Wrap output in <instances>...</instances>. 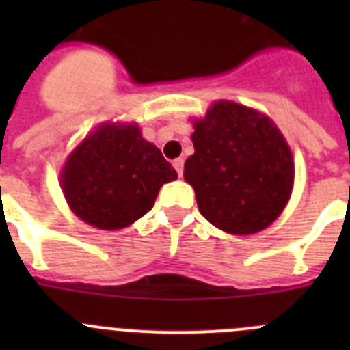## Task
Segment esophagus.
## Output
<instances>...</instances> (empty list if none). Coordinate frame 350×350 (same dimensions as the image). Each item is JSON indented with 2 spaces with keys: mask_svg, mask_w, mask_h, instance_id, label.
Returning a JSON list of instances; mask_svg holds the SVG:
<instances>
[{
  "mask_svg": "<svg viewBox=\"0 0 350 350\" xmlns=\"http://www.w3.org/2000/svg\"><path fill=\"white\" fill-rule=\"evenodd\" d=\"M173 166L177 170L178 177H182V175H184V159H175L173 161Z\"/></svg>",
  "mask_w": 350,
  "mask_h": 350,
  "instance_id": "esophagus-1",
  "label": "esophagus"
}]
</instances>
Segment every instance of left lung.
Masks as SVG:
<instances>
[{
	"label": "left lung",
	"mask_w": 350,
	"mask_h": 350,
	"mask_svg": "<svg viewBox=\"0 0 350 350\" xmlns=\"http://www.w3.org/2000/svg\"><path fill=\"white\" fill-rule=\"evenodd\" d=\"M194 154L184 178L198 208L215 228L258 233L286 206L295 182L289 145L267 116L231 101H217L194 122Z\"/></svg>",
	"instance_id": "obj_1"
}]
</instances>
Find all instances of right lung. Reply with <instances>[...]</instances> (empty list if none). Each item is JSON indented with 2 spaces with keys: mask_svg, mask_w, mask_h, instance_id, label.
I'll use <instances>...</instances> for the list:
<instances>
[{
  "mask_svg": "<svg viewBox=\"0 0 350 350\" xmlns=\"http://www.w3.org/2000/svg\"><path fill=\"white\" fill-rule=\"evenodd\" d=\"M177 172L135 124H103L73 150L61 172L68 205L88 224L120 230L152 208Z\"/></svg>",
  "mask_w": 350,
  "mask_h": 350,
  "instance_id": "add662e5",
  "label": "right lung"
}]
</instances>
